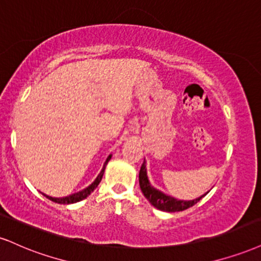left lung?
Listing matches in <instances>:
<instances>
[{"mask_svg": "<svg viewBox=\"0 0 261 261\" xmlns=\"http://www.w3.org/2000/svg\"><path fill=\"white\" fill-rule=\"evenodd\" d=\"M139 181H140V187L141 191H142L143 196L146 197L147 200L152 204L153 206L159 210H163V212L168 213H175V212H182V210H186L191 206L194 205L197 202H199L200 199L203 198L204 196H206L208 192L204 193L203 196L198 197V198L192 199V200H181L176 199L174 197L168 196L162 191L156 190L155 187L152 186L150 184L148 175H147V168H146V161L143 162L142 166H141V170L139 174Z\"/></svg>", "mask_w": 261, "mask_h": 261, "instance_id": "obj_1", "label": "left lung"}]
</instances>
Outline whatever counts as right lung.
I'll list each match as a JSON object with an SVG mask.
<instances>
[{
	"instance_id": "right-lung-1",
	"label": "right lung",
	"mask_w": 261,
	"mask_h": 261,
	"mask_svg": "<svg viewBox=\"0 0 261 261\" xmlns=\"http://www.w3.org/2000/svg\"><path fill=\"white\" fill-rule=\"evenodd\" d=\"M112 158V154L108 155V158L106 159L105 164H103V168L102 170H100V172L98 174V176L96 177V180L92 182V184L90 185V186H87L86 188H84V190L79 191V192L76 193H73L70 194V196H67V197H62V198H55V197H51V196H47V194L42 193L43 196L46 197V198H48L49 200H52V202L55 203H58V204H73V203H76V202H80V200H83L86 198V197H89L91 193L93 192V191L96 190V187L98 186L100 180H102L103 177V174H105V170H106V165L108 164V162L111 161Z\"/></svg>"
}]
</instances>
